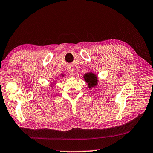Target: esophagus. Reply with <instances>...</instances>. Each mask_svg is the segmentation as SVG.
Instances as JSON below:
<instances>
[{
	"instance_id": "1",
	"label": "esophagus",
	"mask_w": 153,
	"mask_h": 153,
	"mask_svg": "<svg viewBox=\"0 0 153 153\" xmlns=\"http://www.w3.org/2000/svg\"><path fill=\"white\" fill-rule=\"evenodd\" d=\"M68 72L70 73V76H74V75H75V72H74L73 68L71 67V66H70V67L68 68Z\"/></svg>"
}]
</instances>
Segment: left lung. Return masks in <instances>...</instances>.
I'll list each match as a JSON object with an SVG mask.
<instances>
[{"instance_id":"1","label":"left lung","mask_w":153,"mask_h":153,"mask_svg":"<svg viewBox=\"0 0 153 153\" xmlns=\"http://www.w3.org/2000/svg\"><path fill=\"white\" fill-rule=\"evenodd\" d=\"M83 79L88 84V88L91 89L96 88L98 84V75L94 73L93 72H88L83 75Z\"/></svg>"}]
</instances>
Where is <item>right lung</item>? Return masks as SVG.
<instances>
[{"mask_svg":"<svg viewBox=\"0 0 153 153\" xmlns=\"http://www.w3.org/2000/svg\"><path fill=\"white\" fill-rule=\"evenodd\" d=\"M60 76L61 77H64V74H60ZM57 78H58V77H57ZM56 82H57V80H53V81L52 82V83H51V84H50V88H54V87H55V83H56ZM53 82V84L52 83Z\"/></svg>","mask_w":153,"mask_h":153,"instance_id":"right-lung-1","label":"right lung"}]
</instances>
